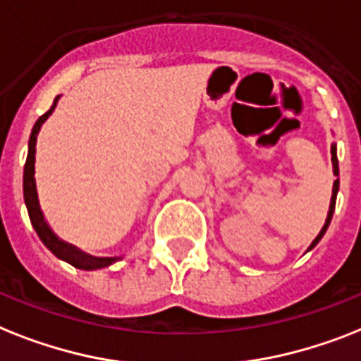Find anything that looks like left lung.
Segmentation results:
<instances>
[{"instance_id":"1","label":"left lung","mask_w":361,"mask_h":361,"mask_svg":"<svg viewBox=\"0 0 361 361\" xmlns=\"http://www.w3.org/2000/svg\"><path fill=\"white\" fill-rule=\"evenodd\" d=\"M330 154H332V169H334V176H339V165H338V146H336V142L332 145V150H330ZM338 190H339V178L336 181H334V187H332V198H330V207H328V215H326V221H324V226L321 228V231H319V235L315 237L312 241V245L307 247L306 252H310L312 248L317 247V243L323 239V235L326 233L328 226H330V222H332V215H334V209H336V198H338Z\"/></svg>"}]
</instances>
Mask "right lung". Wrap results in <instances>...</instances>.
I'll use <instances>...</instances> for the list:
<instances>
[{
    "label": "right lung",
    "instance_id": "1",
    "mask_svg": "<svg viewBox=\"0 0 361 361\" xmlns=\"http://www.w3.org/2000/svg\"><path fill=\"white\" fill-rule=\"evenodd\" d=\"M61 96L54 99V105L49 107L48 113H44L40 118L35 122L33 130H31V137H29L27 145V159H25V166H23V202H25V207H27L29 219H31V224H33L37 235L40 237V241L44 243V247L48 248L54 256H57L59 259L70 263L75 269H81V271H96V269H105V267L113 265L118 259H122V256L114 257H96L90 256L87 252H83L81 248L70 245V243L63 241L61 237L51 230V226L46 221L42 209H40V202H38V192H37V181H35V154H37V135L42 128V124L48 120V116L55 111L57 107V102Z\"/></svg>",
    "mask_w": 361,
    "mask_h": 361
}]
</instances>
